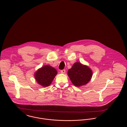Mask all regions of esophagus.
Listing matches in <instances>:
<instances>
[{"label":"esophagus","instance_id":"1","mask_svg":"<svg viewBox=\"0 0 127 127\" xmlns=\"http://www.w3.org/2000/svg\"><path fill=\"white\" fill-rule=\"evenodd\" d=\"M60 72H61L62 74H64V73L66 72V70H65V69L61 70L60 71Z\"/></svg>","mask_w":127,"mask_h":127}]
</instances>
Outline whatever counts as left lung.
<instances>
[{
    "label": "left lung",
    "instance_id": "obj_1",
    "mask_svg": "<svg viewBox=\"0 0 127 127\" xmlns=\"http://www.w3.org/2000/svg\"><path fill=\"white\" fill-rule=\"evenodd\" d=\"M67 75L74 85L80 87L89 82L93 76V72L88 66L77 62L68 69Z\"/></svg>",
    "mask_w": 127,
    "mask_h": 127
}]
</instances>
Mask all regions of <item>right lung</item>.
<instances>
[{"mask_svg": "<svg viewBox=\"0 0 127 127\" xmlns=\"http://www.w3.org/2000/svg\"><path fill=\"white\" fill-rule=\"evenodd\" d=\"M58 74L57 70L49 65L39 68L34 73V78L38 83L44 87L49 86Z\"/></svg>", "mask_w": 127, "mask_h": 127, "instance_id": "right-lung-1", "label": "right lung"}]
</instances>
